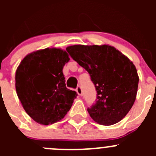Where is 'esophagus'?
<instances>
[{
    "label": "esophagus",
    "instance_id": "34e87169",
    "mask_svg": "<svg viewBox=\"0 0 156 156\" xmlns=\"http://www.w3.org/2000/svg\"><path fill=\"white\" fill-rule=\"evenodd\" d=\"M76 91L78 93V94L79 96H82L83 95V91H82V88H81V86H78L76 88Z\"/></svg>",
    "mask_w": 156,
    "mask_h": 156
}]
</instances>
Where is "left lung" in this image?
<instances>
[{
    "label": "left lung",
    "mask_w": 156,
    "mask_h": 156,
    "mask_svg": "<svg viewBox=\"0 0 156 156\" xmlns=\"http://www.w3.org/2000/svg\"><path fill=\"white\" fill-rule=\"evenodd\" d=\"M71 57L90 74L97 98L87 108L93 120L112 125L126 116L137 93L139 76L133 62L109 45H73L66 48Z\"/></svg>",
    "instance_id": "left-lung-1"
}]
</instances>
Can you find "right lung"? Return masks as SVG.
Listing matches in <instances>:
<instances>
[{"label": "right lung", "mask_w": 156, "mask_h": 156, "mask_svg": "<svg viewBox=\"0 0 156 156\" xmlns=\"http://www.w3.org/2000/svg\"><path fill=\"white\" fill-rule=\"evenodd\" d=\"M69 59L66 50L46 48L25 56L16 69L17 96L26 113L41 125L62 120L78 96L66 88L62 73Z\"/></svg>", "instance_id": "1"}]
</instances>
